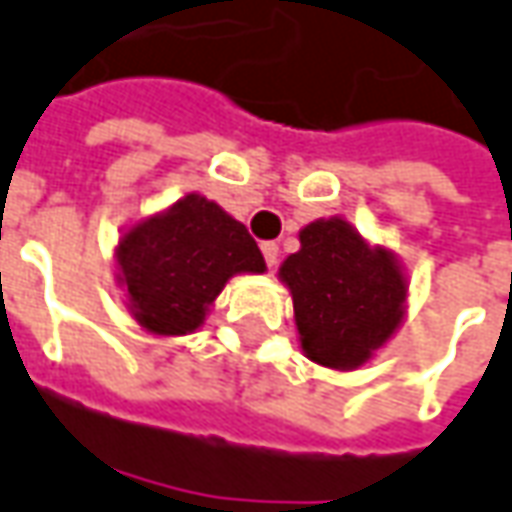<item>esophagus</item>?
Listing matches in <instances>:
<instances>
[{
  "label": "esophagus",
  "instance_id": "obj_1",
  "mask_svg": "<svg viewBox=\"0 0 512 512\" xmlns=\"http://www.w3.org/2000/svg\"><path fill=\"white\" fill-rule=\"evenodd\" d=\"M262 253L267 267H276L279 264V245L276 242H262Z\"/></svg>",
  "mask_w": 512,
  "mask_h": 512
}]
</instances>
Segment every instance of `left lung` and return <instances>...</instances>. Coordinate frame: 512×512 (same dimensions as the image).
I'll return each instance as SVG.
<instances>
[{"instance_id": "1", "label": "left lung", "mask_w": 512, "mask_h": 512, "mask_svg": "<svg viewBox=\"0 0 512 512\" xmlns=\"http://www.w3.org/2000/svg\"><path fill=\"white\" fill-rule=\"evenodd\" d=\"M279 276L293 293L301 349L329 369H358L403 318L406 279L392 253L369 248L338 216L301 231Z\"/></svg>"}]
</instances>
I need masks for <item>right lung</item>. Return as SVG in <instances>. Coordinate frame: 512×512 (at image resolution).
<instances>
[{
	"label": "right lung",
	"instance_id": "right-lung-1",
	"mask_svg": "<svg viewBox=\"0 0 512 512\" xmlns=\"http://www.w3.org/2000/svg\"><path fill=\"white\" fill-rule=\"evenodd\" d=\"M132 315L154 335H185L236 273H264V256L242 222L188 194L166 214L135 225L118 245Z\"/></svg>",
	"mask_w": 512,
	"mask_h": 512
}]
</instances>
